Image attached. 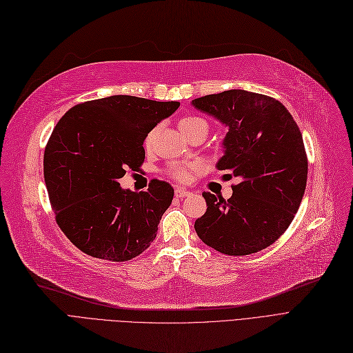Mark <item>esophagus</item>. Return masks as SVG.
Listing matches in <instances>:
<instances>
[{"instance_id":"obj_1","label":"esophagus","mask_w":353,"mask_h":353,"mask_svg":"<svg viewBox=\"0 0 353 353\" xmlns=\"http://www.w3.org/2000/svg\"><path fill=\"white\" fill-rule=\"evenodd\" d=\"M174 196L179 198V199H183V198H186V196H190V192L186 190V189H183V188H176Z\"/></svg>"}]
</instances>
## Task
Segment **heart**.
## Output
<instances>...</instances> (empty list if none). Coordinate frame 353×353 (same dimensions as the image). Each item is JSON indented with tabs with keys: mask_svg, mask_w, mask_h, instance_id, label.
Masks as SVG:
<instances>
[{
	"mask_svg": "<svg viewBox=\"0 0 353 353\" xmlns=\"http://www.w3.org/2000/svg\"><path fill=\"white\" fill-rule=\"evenodd\" d=\"M179 129L188 138V136L196 133V132H201V130H205L208 133L210 126H208V121L203 120L202 117L186 116V117L180 119ZM154 136H155V130L148 133L146 139H145L146 146H150L152 143ZM193 172H195V165H173L172 168H170V176H172L177 181H188Z\"/></svg>",
	"mask_w": 353,
	"mask_h": 353,
	"instance_id": "b5f03b06",
	"label": "heart"
}]
</instances>
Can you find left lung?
I'll return each instance as SVG.
<instances>
[{"label": "left lung", "mask_w": 353, "mask_h": 353, "mask_svg": "<svg viewBox=\"0 0 353 353\" xmlns=\"http://www.w3.org/2000/svg\"><path fill=\"white\" fill-rule=\"evenodd\" d=\"M229 128L217 168L237 177L229 199L203 192L207 212L195 221L201 241L225 255L263 251L298 212L308 160L296 121L280 101L242 89L192 101Z\"/></svg>", "instance_id": "obj_1"}]
</instances>
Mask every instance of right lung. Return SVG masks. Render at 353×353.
Here are the masks:
<instances>
[{
	"label": "right lung",
	"mask_w": 353,
	"mask_h": 353,
	"mask_svg": "<svg viewBox=\"0 0 353 353\" xmlns=\"http://www.w3.org/2000/svg\"><path fill=\"white\" fill-rule=\"evenodd\" d=\"M179 105L112 95L77 104L57 123L43 152L45 185L57 224L86 255L123 263L150 248L174 189L154 179L138 193L119 179L142 165L148 133Z\"/></svg>",
	"instance_id": "right-lung-1"
}]
</instances>
